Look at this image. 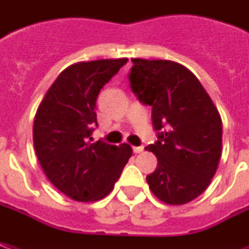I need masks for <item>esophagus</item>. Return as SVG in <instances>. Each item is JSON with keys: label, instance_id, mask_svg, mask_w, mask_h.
<instances>
[{"label": "esophagus", "instance_id": "esophagus-1", "mask_svg": "<svg viewBox=\"0 0 249 249\" xmlns=\"http://www.w3.org/2000/svg\"><path fill=\"white\" fill-rule=\"evenodd\" d=\"M142 151H144V146H133V152L135 153H141Z\"/></svg>", "mask_w": 249, "mask_h": 249}]
</instances>
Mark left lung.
I'll return each mask as SVG.
<instances>
[{"instance_id":"1","label":"left lung","mask_w":249,"mask_h":249,"mask_svg":"<svg viewBox=\"0 0 249 249\" xmlns=\"http://www.w3.org/2000/svg\"><path fill=\"white\" fill-rule=\"evenodd\" d=\"M130 88L152 107L157 141L145 149L157 157L146 176L153 195L181 205L208 188L221 157L223 124L217 109L196 76L169 60L132 58Z\"/></svg>"}]
</instances>
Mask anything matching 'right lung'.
<instances>
[{
	"mask_svg": "<svg viewBox=\"0 0 249 249\" xmlns=\"http://www.w3.org/2000/svg\"><path fill=\"white\" fill-rule=\"evenodd\" d=\"M128 58L77 62L52 84L37 109L33 142L46 178L76 201H97L113 189L132 156L128 144L92 142L101 88Z\"/></svg>",
	"mask_w": 249,
	"mask_h": 249,
	"instance_id": "obj_1",
	"label": "right lung"
}]
</instances>
